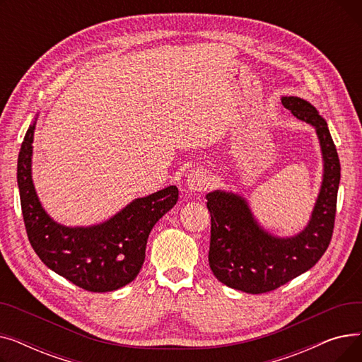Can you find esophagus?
<instances>
[{
  "label": "esophagus",
  "instance_id": "esophagus-1",
  "mask_svg": "<svg viewBox=\"0 0 362 362\" xmlns=\"http://www.w3.org/2000/svg\"><path fill=\"white\" fill-rule=\"evenodd\" d=\"M208 182H210V176H208L206 171L204 168H197L191 175H187L186 187L189 192H194V194L202 192L206 189Z\"/></svg>",
  "mask_w": 362,
  "mask_h": 362
}]
</instances>
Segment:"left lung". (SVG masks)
I'll return each mask as SVG.
<instances>
[{"label": "left lung", "instance_id": "1", "mask_svg": "<svg viewBox=\"0 0 362 362\" xmlns=\"http://www.w3.org/2000/svg\"><path fill=\"white\" fill-rule=\"evenodd\" d=\"M281 104L315 129L321 148L322 180L307 226L293 236H276L258 223L242 195L221 189L206 194L210 269L226 286L254 295L274 291L313 269L329 248L334 226L340 163L327 122L299 97H281Z\"/></svg>", "mask_w": 362, "mask_h": 362}]
</instances>
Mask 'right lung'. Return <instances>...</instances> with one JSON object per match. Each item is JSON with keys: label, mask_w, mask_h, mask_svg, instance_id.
Listing matches in <instances>:
<instances>
[{"label": "right lung", "mask_w": 362, "mask_h": 362, "mask_svg": "<svg viewBox=\"0 0 362 362\" xmlns=\"http://www.w3.org/2000/svg\"><path fill=\"white\" fill-rule=\"evenodd\" d=\"M36 117L17 160V185L32 248L48 269L76 286L89 292L117 291L139 274L152 227L176 205L179 189L167 186L133 199L98 224L70 227L57 223L44 210L32 180Z\"/></svg>", "instance_id": "1"}]
</instances>
